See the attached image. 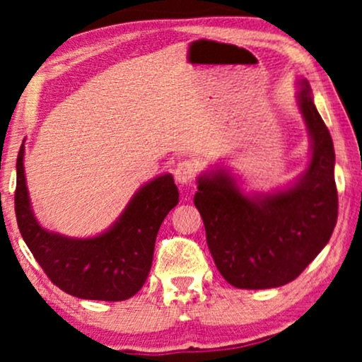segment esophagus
Wrapping results in <instances>:
<instances>
[{
    "label": "esophagus",
    "instance_id": "obj_1",
    "mask_svg": "<svg viewBox=\"0 0 362 362\" xmlns=\"http://www.w3.org/2000/svg\"><path fill=\"white\" fill-rule=\"evenodd\" d=\"M197 175V166L194 161L191 160H182L176 165V170H175V177L176 181L180 182V185H191L192 181H194V177Z\"/></svg>",
    "mask_w": 362,
    "mask_h": 362
}]
</instances>
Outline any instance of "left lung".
Wrapping results in <instances>:
<instances>
[{
	"label": "left lung",
	"mask_w": 362,
	"mask_h": 362,
	"mask_svg": "<svg viewBox=\"0 0 362 362\" xmlns=\"http://www.w3.org/2000/svg\"><path fill=\"white\" fill-rule=\"evenodd\" d=\"M298 107L308 128L311 160L286 189L244 194L217 170L197 177L194 204L221 275L235 288L265 290L295 280L328 244L338 219L334 146L301 78Z\"/></svg>",
	"instance_id": "8db88e82"
}]
</instances>
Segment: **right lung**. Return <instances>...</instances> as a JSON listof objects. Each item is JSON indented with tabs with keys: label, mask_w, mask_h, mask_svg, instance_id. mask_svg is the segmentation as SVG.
I'll return each mask as SVG.
<instances>
[{
	"label": "right lung",
	"mask_w": 362,
	"mask_h": 362,
	"mask_svg": "<svg viewBox=\"0 0 362 362\" xmlns=\"http://www.w3.org/2000/svg\"><path fill=\"white\" fill-rule=\"evenodd\" d=\"M23 161L24 143L16 161L14 211L18 227L52 284L82 300L123 301L135 295L150 274L161 222L180 201L170 173L141 186L115 224L103 234L74 239L49 232L34 217Z\"/></svg>",
	"instance_id": "1"
}]
</instances>
